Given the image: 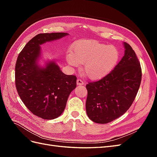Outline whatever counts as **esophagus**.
<instances>
[{"label": "esophagus", "instance_id": "esophagus-1", "mask_svg": "<svg viewBox=\"0 0 157 157\" xmlns=\"http://www.w3.org/2000/svg\"><path fill=\"white\" fill-rule=\"evenodd\" d=\"M77 84L78 86H82V85H84V82L82 81V80L81 79H77Z\"/></svg>", "mask_w": 157, "mask_h": 157}]
</instances>
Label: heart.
Returning a JSON list of instances; mask_svg holds the SVG:
<instances>
[{"instance_id": "obj_1", "label": "heart", "mask_w": 157, "mask_h": 157, "mask_svg": "<svg viewBox=\"0 0 157 157\" xmlns=\"http://www.w3.org/2000/svg\"><path fill=\"white\" fill-rule=\"evenodd\" d=\"M118 59L119 52L115 46L86 39L75 42L66 55V60L71 66L84 64V73L92 80L106 76L115 67Z\"/></svg>"}]
</instances>
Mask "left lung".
<instances>
[{"instance_id": "obj_1", "label": "left lung", "mask_w": 157, "mask_h": 157, "mask_svg": "<svg viewBox=\"0 0 157 157\" xmlns=\"http://www.w3.org/2000/svg\"><path fill=\"white\" fill-rule=\"evenodd\" d=\"M124 55L110 73L101 80L88 82L86 102L91 121L106 124L124 114L130 107L140 86L141 68L137 56L126 42Z\"/></svg>"}]
</instances>
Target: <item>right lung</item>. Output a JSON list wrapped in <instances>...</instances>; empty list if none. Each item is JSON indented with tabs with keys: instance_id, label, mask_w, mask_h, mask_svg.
I'll return each mask as SVG.
<instances>
[{
	"instance_id": "right-lung-1",
	"label": "right lung",
	"mask_w": 157,
	"mask_h": 157,
	"mask_svg": "<svg viewBox=\"0 0 157 157\" xmlns=\"http://www.w3.org/2000/svg\"><path fill=\"white\" fill-rule=\"evenodd\" d=\"M67 33H40L27 42L18 55L15 67L17 93L29 110L43 119L59 117L71 92L77 86V77L67 75L54 61L40 67V45L67 36Z\"/></svg>"
}]
</instances>
